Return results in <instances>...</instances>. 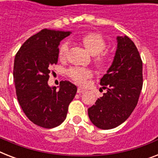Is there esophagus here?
Listing matches in <instances>:
<instances>
[{
	"label": "esophagus",
	"instance_id": "esophagus-1",
	"mask_svg": "<svg viewBox=\"0 0 158 158\" xmlns=\"http://www.w3.org/2000/svg\"><path fill=\"white\" fill-rule=\"evenodd\" d=\"M84 91H85V90H84V89H81V88H78V89H77V92H78V94H81V93H84Z\"/></svg>",
	"mask_w": 158,
	"mask_h": 158
}]
</instances>
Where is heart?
Listing matches in <instances>:
<instances>
[{
	"label": "heart",
	"instance_id": "heart-1",
	"mask_svg": "<svg viewBox=\"0 0 158 158\" xmlns=\"http://www.w3.org/2000/svg\"><path fill=\"white\" fill-rule=\"evenodd\" d=\"M82 42L86 49L92 55H94V61L99 68H106L110 61L109 53L104 52L106 46V41L102 36L97 33H87L82 38ZM68 43H63L58 50V57L60 60H64L68 52ZM67 75L77 84L84 85L87 83V79L93 75V72L88 68L71 67L67 70Z\"/></svg>",
	"mask_w": 158,
	"mask_h": 158
}]
</instances>
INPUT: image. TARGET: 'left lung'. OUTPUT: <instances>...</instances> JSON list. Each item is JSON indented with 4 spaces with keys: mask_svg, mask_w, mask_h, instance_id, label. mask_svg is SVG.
<instances>
[{
    "mask_svg": "<svg viewBox=\"0 0 158 158\" xmlns=\"http://www.w3.org/2000/svg\"><path fill=\"white\" fill-rule=\"evenodd\" d=\"M111 66L101 79L106 93L89 108L92 123L102 130L117 127L137 106L143 88V61L136 46L127 36L117 37Z\"/></svg>",
    "mask_w": 158,
    "mask_h": 158,
    "instance_id": "8db88e82",
    "label": "left lung"
}]
</instances>
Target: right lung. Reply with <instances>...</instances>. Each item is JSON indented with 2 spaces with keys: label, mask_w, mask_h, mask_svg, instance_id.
I'll return each mask as SVG.
<instances>
[{
  "label": "right lung",
  "mask_w": 158,
  "mask_h": 158,
  "mask_svg": "<svg viewBox=\"0 0 158 158\" xmlns=\"http://www.w3.org/2000/svg\"><path fill=\"white\" fill-rule=\"evenodd\" d=\"M69 32L44 28L21 46L14 63L16 95L23 113L35 125L52 129L66 118L77 87L60 82L59 91L48 85L51 68L58 61L60 42Z\"/></svg>",
  "instance_id": "add662e5"
}]
</instances>
